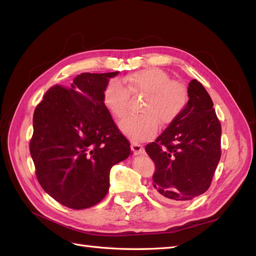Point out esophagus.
Listing matches in <instances>:
<instances>
[{"mask_svg":"<svg viewBox=\"0 0 256 256\" xmlns=\"http://www.w3.org/2000/svg\"><path fill=\"white\" fill-rule=\"evenodd\" d=\"M131 148H132V152L135 155H138V154H143L144 153V148L142 146L141 144H138V143L132 142L131 143Z\"/></svg>","mask_w":256,"mask_h":256,"instance_id":"esophagus-1","label":"esophagus"}]
</instances>
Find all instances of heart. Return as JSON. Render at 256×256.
<instances>
[{
  "label": "heart",
  "mask_w": 256,
  "mask_h": 256,
  "mask_svg": "<svg viewBox=\"0 0 256 256\" xmlns=\"http://www.w3.org/2000/svg\"><path fill=\"white\" fill-rule=\"evenodd\" d=\"M144 94L140 115H128L120 122L121 131L132 141H146L156 135L158 121L172 123L188 103L184 84L171 80L168 72L158 68L135 71L122 78L111 81L103 92V102L115 118H122L128 110L130 95Z\"/></svg>",
  "instance_id": "heart-1"
}]
</instances>
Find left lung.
<instances>
[{
	"label": "left lung",
	"instance_id": "obj_1",
	"mask_svg": "<svg viewBox=\"0 0 256 256\" xmlns=\"http://www.w3.org/2000/svg\"><path fill=\"white\" fill-rule=\"evenodd\" d=\"M188 94L181 114L145 146L155 164L154 194L166 203L206 192L221 158L222 128L211 96L198 80L188 83Z\"/></svg>",
	"mask_w": 256,
	"mask_h": 256
}]
</instances>
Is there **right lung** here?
<instances>
[{
  "label": "right lung",
  "mask_w": 256,
  "mask_h": 256,
  "mask_svg": "<svg viewBox=\"0 0 256 256\" xmlns=\"http://www.w3.org/2000/svg\"><path fill=\"white\" fill-rule=\"evenodd\" d=\"M118 74H80L68 88H48L35 108L30 142L35 174L64 206L83 210L101 202L112 166L132 153L103 102L108 80Z\"/></svg>",
  "instance_id": "right-lung-1"
}]
</instances>
